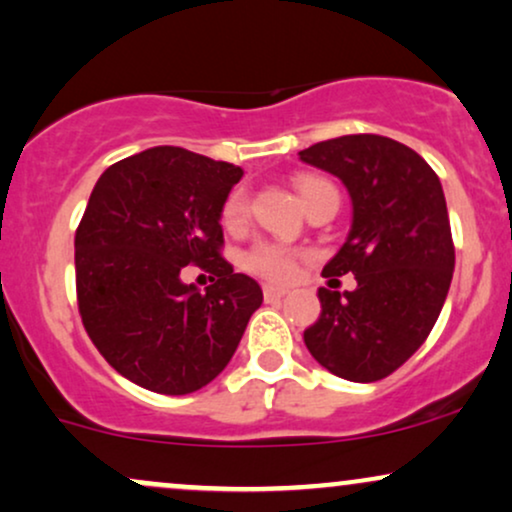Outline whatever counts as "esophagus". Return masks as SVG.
Masks as SVG:
<instances>
[{
    "label": "esophagus",
    "mask_w": 512,
    "mask_h": 512,
    "mask_svg": "<svg viewBox=\"0 0 512 512\" xmlns=\"http://www.w3.org/2000/svg\"><path fill=\"white\" fill-rule=\"evenodd\" d=\"M264 300H267V303H274V300H281L283 295L288 293V288H283V286H274V283H264Z\"/></svg>",
    "instance_id": "34e87169"
}]
</instances>
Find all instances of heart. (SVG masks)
<instances>
[{
  "instance_id": "obj_1",
  "label": "heart",
  "mask_w": 512,
  "mask_h": 512,
  "mask_svg": "<svg viewBox=\"0 0 512 512\" xmlns=\"http://www.w3.org/2000/svg\"><path fill=\"white\" fill-rule=\"evenodd\" d=\"M293 186L298 190L303 205H310L322 190L334 188L329 181L317 176H295ZM245 217H248V193H245V188H233L226 195L224 207H221V221H224L226 229H238V226H243ZM243 264L248 272L264 276V279L288 281L295 272V252L283 248V245L262 240V243H255L245 252Z\"/></svg>"
}]
</instances>
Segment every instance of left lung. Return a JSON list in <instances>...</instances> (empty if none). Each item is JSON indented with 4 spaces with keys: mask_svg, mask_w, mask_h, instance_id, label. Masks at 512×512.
<instances>
[{
    "mask_svg": "<svg viewBox=\"0 0 512 512\" xmlns=\"http://www.w3.org/2000/svg\"><path fill=\"white\" fill-rule=\"evenodd\" d=\"M298 155L348 188L353 226L322 274L357 281L343 295L319 288L322 315L305 329V346L336 377L379 381L427 341L451 288L455 248L441 181L415 150L374 133Z\"/></svg>",
    "mask_w": 512,
    "mask_h": 512,
    "instance_id": "left-lung-1",
    "label": "left lung"
}]
</instances>
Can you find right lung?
<instances>
[{
    "label": "right lung",
    "instance_id": "1",
    "mask_svg": "<svg viewBox=\"0 0 512 512\" xmlns=\"http://www.w3.org/2000/svg\"><path fill=\"white\" fill-rule=\"evenodd\" d=\"M240 166L150 147L109 166L76 229L78 312L121 377L164 396L207 386L229 365L260 283L221 257V207ZM188 263L218 279L183 284Z\"/></svg>",
    "mask_w": 512,
    "mask_h": 512
}]
</instances>
